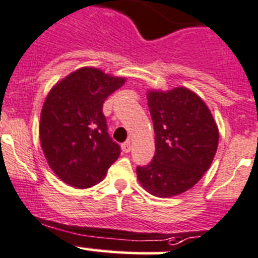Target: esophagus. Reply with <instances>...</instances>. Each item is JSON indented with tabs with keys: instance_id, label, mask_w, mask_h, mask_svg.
I'll return each instance as SVG.
<instances>
[{
	"instance_id": "obj_1",
	"label": "esophagus",
	"mask_w": 258,
	"mask_h": 258,
	"mask_svg": "<svg viewBox=\"0 0 258 258\" xmlns=\"http://www.w3.org/2000/svg\"><path fill=\"white\" fill-rule=\"evenodd\" d=\"M131 148H132L131 141L125 142V143H122V145H121V150H122V152H125V153L131 152Z\"/></svg>"
}]
</instances>
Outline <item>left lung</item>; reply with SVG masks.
<instances>
[{"label": "left lung", "mask_w": 258, "mask_h": 258, "mask_svg": "<svg viewBox=\"0 0 258 258\" xmlns=\"http://www.w3.org/2000/svg\"><path fill=\"white\" fill-rule=\"evenodd\" d=\"M155 127L156 152L150 165L137 167L150 195L169 198L195 186L214 161L219 127L205 101L185 87L147 91Z\"/></svg>", "instance_id": "8db88e82"}]
</instances>
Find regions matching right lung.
<instances>
[{
    "mask_svg": "<svg viewBox=\"0 0 258 258\" xmlns=\"http://www.w3.org/2000/svg\"><path fill=\"white\" fill-rule=\"evenodd\" d=\"M125 82L124 77L86 66L58 80L47 94L39 121L41 147L48 166L68 185H96L119 157L102 107Z\"/></svg>",
    "mask_w": 258,
    "mask_h": 258,
    "instance_id": "right-lung-1",
    "label": "right lung"
}]
</instances>
